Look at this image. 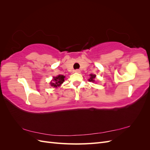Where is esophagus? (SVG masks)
<instances>
[{
    "label": "esophagus",
    "instance_id": "esophagus-1",
    "mask_svg": "<svg viewBox=\"0 0 150 150\" xmlns=\"http://www.w3.org/2000/svg\"><path fill=\"white\" fill-rule=\"evenodd\" d=\"M75 72H77V73H79L80 70L79 69H76L75 70Z\"/></svg>",
    "mask_w": 150,
    "mask_h": 150
}]
</instances>
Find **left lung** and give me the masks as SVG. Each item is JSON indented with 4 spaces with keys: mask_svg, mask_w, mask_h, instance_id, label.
<instances>
[{
    "mask_svg": "<svg viewBox=\"0 0 150 150\" xmlns=\"http://www.w3.org/2000/svg\"><path fill=\"white\" fill-rule=\"evenodd\" d=\"M96 78V75L94 74H90V78L89 81L90 82H94V78Z\"/></svg>",
    "mask_w": 150,
    "mask_h": 150,
    "instance_id": "1",
    "label": "left lung"
}]
</instances>
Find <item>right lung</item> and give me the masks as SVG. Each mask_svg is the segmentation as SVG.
Instances as JSON below:
<instances>
[{
    "label": "right lung",
    "mask_w": 150,
    "mask_h": 150,
    "mask_svg": "<svg viewBox=\"0 0 150 150\" xmlns=\"http://www.w3.org/2000/svg\"><path fill=\"white\" fill-rule=\"evenodd\" d=\"M64 78L65 76L63 75H59L57 77H54L53 81L54 82H51V85L52 86H54V88L59 87V86H61V84L64 82Z\"/></svg>",
    "instance_id": "1"
}]
</instances>
